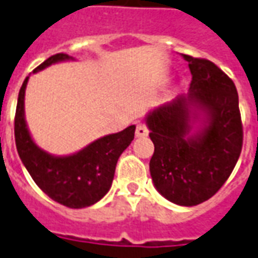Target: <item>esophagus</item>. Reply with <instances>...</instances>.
Wrapping results in <instances>:
<instances>
[{"label": "esophagus", "instance_id": "1", "mask_svg": "<svg viewBox=\"0 0 258 258\" xmlns=\"http://www.w3.org/2000/svg\"><path fill=\"white\" fill-rule=\"evenodd\" d=\"M148 134H149V130H148V127H146L145 124H137V130H135V135H137V137H146Z\"/></svg>", "mask_w": 258, "mask_h": 258}]
</instances>
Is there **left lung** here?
Listing matches in <instances>:
<instances>
[{
	"instance_id": "8db88e82",
	"label": "left lung",
	"mask_w": 258,
	"mask_h": 258,
	"mask_svg": "<svg viewBox=\"0 0 258 258\" xmlns=\"http://www.w3.org/2000/svg\"><path fill=\"white\" fill-rule=\"evenodd\" d=\"M192 81L189 94L164 103L148 116L155 152L149 163L156 189L179 206L209 200L229 178L243 145L236 87L217 64L182 55ZM190 103L209 116V124L188 136Z\"/></svg>"
}]
</instances>
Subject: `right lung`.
<instances>
[{"label": "right lung", "instance_id": "add662e5", "mask_svg": "<svg viewBox=\"0 0 258 258\" xmlns=\"http://www.w3.org/2000/svg\"><path fill=\"white\" fill-rule=\"evenodd\" d=\"M66 59H70L66 53H55L34 72ZM27 80L20 87L15 113V142L22 162L40 189L55 202L70 209L94 205L110 189L118 157L134 140L135 125L99 138L72 156L48 155L33 142L26 125L23 105Z\"/></svg>", "mask_w": 258, "mask_h": 258}]
</instances>
